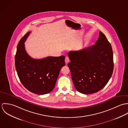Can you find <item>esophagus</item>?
I'll use <instances>...</instances> for the list:
<instances>
[{
  "instance_id": "1",
  "label": "esophagus",
  "mask_w": 128,
  "mask_h": 128,
  "mask_svg": "<svg viewBox=\"0 0 128 128\" xmlns=\"http://www.w3.org/2000/svg\"><path fill=\"white\" fill-rule=\"evenodd\" d=\"M70 62V58L68 56H66L65 58V62L66 64H68Z\"/></svg>"
}]
</instances>
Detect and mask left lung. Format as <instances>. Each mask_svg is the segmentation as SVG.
<instances>
[{"label":"left lung","instance_id":"left-lung-1","mask_svg":"<svg viewBox=\"0 0 128 128\" xmlns=\"http://www.w3.org/2000/svg\"><path fill=\"white\" fill-rule=\"evenodd\" d=\"M74 87L84 94L96 92L104 88L111 78L114 68L111 44L100 32L95 45L68 53Z\"/></svg>","mask_w":128,"mask_h":128}]
</instances>
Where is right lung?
<instances>
[{"instance_id": "add662e5", "label": "right lung", "mask_w": 128, "mask_h": 128, "mask_svg": "<svg viewBox=\"0 0 128 128\" xmlns=\"http://www.w3.org/2000/svg\"><path fill=\"white\" fill-rule=\"evenodd\" d=\"M30 32L22 37L17 45L15 68L20 81L29 91L44 94L52 91L62 68L65 66V56H48L34 59L26 53L24 42Z\"/></svg>"}]
</instances>
